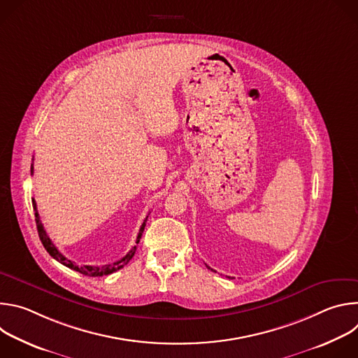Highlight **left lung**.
<instances>
[{
	"label": "left lung",
	"mask_w": 358,
	"mask_h": 358,
	"mask_svg": "<svg viewBox=\"0 0 358 358\" xmlns=\"http://www.w3.org/2000/svg\"><path fill=\"white\" fill-rule=\"evenodd\" d=\"M208 269H210V268H208Z\"/></svg>",
	"instance_id": "obj_1"
}]
</instances>
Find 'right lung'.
Listing matches in <instances>:
<instances>
[{
    "label": "right lung",
    "mask_w": 358,
    "mask_h": 358,
    "mask_svg": "<svg viewBox=\"0 0 358 358\" xmlns=\"http://www.w3.org/2000/svg\"><path fill=\"white\" fill-rule=\"evenodd\" d=\"M32 173H34V167L31 166V174H32ZM32 206H34V210H35V222H36V228H38L39 239H41V242H42L43 248L46 249V252L50 255V257H52L54 259H57L58 262H61L62 265H65V266H68V268H71V269H73V271H76V272H79V273H82V275L96 278V276L110 275V273H113V272H116V271L122 269V268H123L124 265H127V264H129V261L134 257V253H136L137 246H133V248L127 252L126 257H123V258H122L120 261H117V262H113V264H109V265H103V266H90V265L79 266V265H76L75 262H72L71 259L65 258L64 255L58 250V248L52 243V241L49 239V236H48V234H46L45 228H43V225H42V222H41V220H39V214H38V211H36V202H35V199H32ZM145 221H147V218L144 220V222H143V224H141V227H140V231H138V235H137L136 243H138V242H140V238H141L143 231H144V227H145Z\"/></svg>",
    "instance_id": "add662e5"
}]
</instances>
